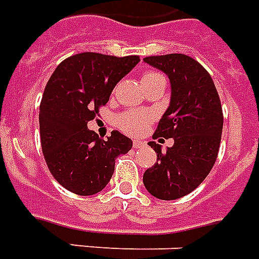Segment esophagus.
<instances>
[{
	"instance_id": "esophagus-1",
	"label": "esophagus",
	"mask_w": 259,
	"mask_h": 259,
	"mask_svg": "<svg viewBox=\"0 0 259 259\" xmlns=\"http://www.w3.org/2000/svg\"><path fill=\"white\" fill-rule=\"evenodd\" d=\"M145 145H146L145 141H140V140H134V141H133L134 149H140V148H144Z\"/></svg>"
}]
</instances>
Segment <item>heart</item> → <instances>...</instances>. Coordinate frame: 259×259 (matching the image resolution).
Masks as SVG:
<instances>
[{
    "label": "heart",
    "instance_id": "obj_1",
    "mask_svg": "<svg viewBox=\"0 0 259 259\" xmlns=\"http://www.w3.org/2000/svg\"><path fill=\"white\" fill-rule=\"evenodd\" d=\"M164 78L161 74L156 71H146L142 74V83L150 82L154 79ZM154 115L148 110H130L118 115V127L130 136H140L146 130L149 123L153 121Z\"/></svg>",
    "mask_w": 259,
    "mask_h": 259
}]
</instances>
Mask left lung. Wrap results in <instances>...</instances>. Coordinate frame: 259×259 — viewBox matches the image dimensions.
Here are the masks:
<instances>
[{
	"mask_svg": "<svg viewBox=\"0 0 259 259\" xmlns=\"http://www.w3.org/2000/svg\"><path fill=\"white\" fill-rule=\"evenodd\" d=\"M144 62L168 75L170 103L153 138H173L165 153L154 141L157 162L144 173V185L161 200L191 193L208 176L217 161L223 129V111L211 75L183 54L148 56Z\"/></svg>",
	"mask_w": 259,
	"mask_h": 259,
	"instance_id": "obj_1",
	"label": "left lung"
}]
</instances>
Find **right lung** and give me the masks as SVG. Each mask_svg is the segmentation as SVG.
I'll return each instance as SVG.
<instances>
[{
	"label": "right lung",
	"mask_w": 259,
	"mask_h": 259,
	"mask_svg": "<svg viewBox=\"0 0 259 259\" xmlns=\"http://www.w3.org/2000/svg\"><path fill=\"white\" fill-rule=\"evenodd\" d=\"M138 62V56L83 52L66 59L51 75L38 114L42 154L52 176L71 192H101L113 176L115 158L132 149V140L117 130L102 140L87 123Z\"/></svg>",
	"instance_id": "add662e5"
}]
</instances>
